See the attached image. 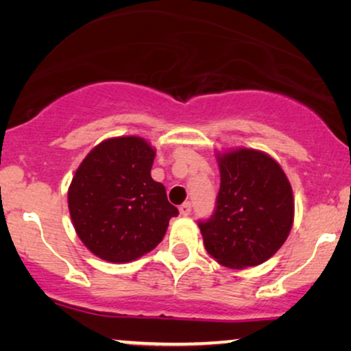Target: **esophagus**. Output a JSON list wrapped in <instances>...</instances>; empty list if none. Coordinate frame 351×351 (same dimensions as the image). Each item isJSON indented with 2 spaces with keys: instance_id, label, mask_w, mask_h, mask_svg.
Listing matches in <instances>:
<instances>
[{
  "instance_id": "obj_1",
  "label": "esophagus",
  "mask_w": 351,
  "mask_h": 351,
  "mask_svg": "<svg viewBox=\"0 0 351 351\" xmlns=\"http://www.w3.org/2000/svg\"><path fill=\"white\" fill-rule=\"evenodd\" d=\"M180 215H189L191 213V203H184L179 208Z\"/></svg>"
}]
</instances>
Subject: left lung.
I'll return each mask as SVG.
<instances>
[{
    "label": "left lung",
    "mask_w": 351,
    "mask_h": 351,
    "mask_svg": "<svg viewBox=\"0 0 351 351\" xmlns=\"http://www.w3.org/2000/svg\"><path fill=\"white\" fill-rule=\"evenodd\" d=\"M215 213L199 222L206 251L220 265L243 270L275 256L294 223V195L280 162L254 148L217 153Z\"/></svg>",
    "instance_id": "obj_1"
}]
</instances>
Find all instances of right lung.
<instances>
[{"label": "right lung", "mask_w": 351, "mask_h": 351, "mask_svg": "<svg viewBox=\"0 0 351 351\" xmlns=\"http://www.w3.org/2000/svg\"><path fill=\"white\" fill-rule=\"evenodd\" d=\"M156 150L137 136L112 137L90 150L69 186L75 232L94 256L126 263L161 243L179 214L152 179Z\"/></svg>", "instance_id": "1"}]
</instances>
